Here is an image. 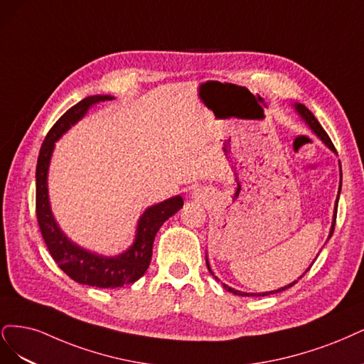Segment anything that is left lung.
I'll list each match as a JSON object with an SVG mask.
<instances>
[{"label": "left lung", "mask_w": 364, "mask_h": 364, "mask_svg": "<svg viewBox=\"0 0 364 364\" xmlns=\"http://www.w3.org/2000/svg\"><path fill=\"white\" fill-rule=\"evenodd\" d=\"M296 110L299 112V114L302 116V119L306 121L307 124H309V127L311 128V130L318 134L323 142H325V145L326 146H330L333 151L336 149L334 148V145H333V142H331V139H330V136L326 134V132L323 130L322 128V125L319 124V121L314 118V114L306 107V105H298L296 107ZM340 177H342V166H340ZM340 189H342V180H340V186H338V195H340ZM338 195H337V201H336V213H334V220H333V227H331V231H330V237L333 236V232H334V227H336V218H337V205H338ZM311 267V266H310ZM310 267L307 269V271H310ZM207 269H208V272L212 274V275H215L213 272H212V269H210V264H208V262H207ZM306 271V272H307ZM304 272V274H306ZM304 277V275H302ZM302 277H299V278H302ZM298 283V281H293V283H290L289 286H286V287H281V289H278V290H274V291H266V293H245V291H239V290H236V289H231V287H228L227 284H222L224 286V289L225 290H228V291H231V293H234V295H239V296H267V295H271V293H278V291H283V290H286V289H289V287H291V286H295Z\"/></svg>", "instance_id": "8db88e82"}]
</instances>
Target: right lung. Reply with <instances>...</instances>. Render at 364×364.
<instances>
[{
	"label": "right lung",
	"mask_w": 364,
	"mask_h": 364,
	"mask_svg": "<svg viewBox=\"0 0 364 364\" xmlns=\"http://www.w3.org/2000/svg\"><path fill=\"white\" fill-rule=\"evenodd\" d=\"M105 100H112V97L97 95L81 100L71 109L66 110L46 134L39 151L36 166V216L46 248H48L57 266L69 278H73L80 284L114 289L134 283L146 272L151 263L152 243H154L156 234L163 225V222L177 213L183 207V198L173 196L157 205L149 207L139 220L136 242L132 248L118 257H113V259L87 252L66 239L65 234L55 224L48 203L46 173H48L51 152L55 140L69 127L83 118V114L90 105Z\"/></svg>",
	"instance_id": "obj_1"
}]
</instances>
